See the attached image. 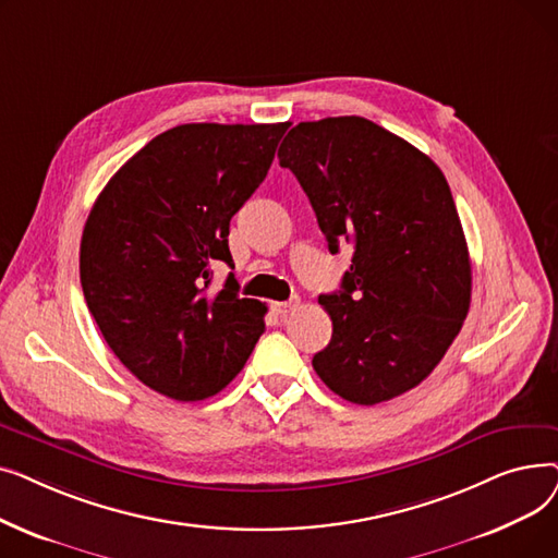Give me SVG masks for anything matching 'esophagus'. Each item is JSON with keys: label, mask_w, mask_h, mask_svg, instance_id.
<instances>
[{"label": "esophagus", "mask_w": 558, "mask_h": 558, "mask_svg": "<svg viewBox=\"0 0 558 558\" xmlns=\"http://www.w3.org/2000/svg\"><path fill=\"white\" fill-rule=\"evenodd\" d=\"M299 307V301H284V303H274V312L280 316H287Z\"/></svg>", "instance_id": "34e87169"}]
</instances>
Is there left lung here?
Segmentation results:
<instances>
[{
    "mask_svg": "<svg viewBox=\"0 0 558 558\" xmlns=\"http://www.w3.org/2000/svg\"><path fill=\"white\" fill-rule=\"evenodd\" d=\"M278 160L305 190L330 253L355 248L341 289L318 296L332 339L312 360L316 375L355 404L414 389L471 307V257L444 171L355 114L301 122Z\"/></svg>",
    "mask_w": 558,
    "mask_h": 558,
    "instance_id": "obj_1",
    "label": "left lung"
}]
</instances>
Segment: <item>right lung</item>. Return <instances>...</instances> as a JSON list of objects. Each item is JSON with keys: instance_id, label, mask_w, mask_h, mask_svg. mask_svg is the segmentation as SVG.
<instances>
[{"instance_id": "1", "label": "right lung", "mask_w": 558, "mask_h": 558, "mask_svg": "<svg viewBox=\"0 0 558 558\" xmlns=\"http://www.w3.org/2000/svg\"><path fill=\"white\" fill-rule=\"evenodd\" d=\"M282 124H183L117 171L85 221L81 287L120 362L149 389L205 400L228 387L264 332L267 305L240 299L230 219L267 179Z\"/></svg>"}]
</instances>
